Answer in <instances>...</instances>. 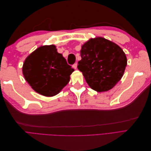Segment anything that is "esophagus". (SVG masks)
<instances>
[{
    "instance_id": "34e87169",
    "label": "esophagus",
    "mask_w": 151,
    "mask_h": 151,
    "mask_svg": "<svg viewBox=\"0 0 151 151\" xmlns=\"http://www.w3.org/2000/svg\"><path fill=\"white\" fill-rule=\"evenodd\" d=\"M72 67L74 68V69H77V63H74V64L72 65Z\"/></svg>"
}]
</instances>
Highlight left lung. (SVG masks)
Returning <instances> with one entry per match:
<instances>
[{
	"label": "left lung",
	"instance_id": "left-lung-1",
	"mask_svg": "<svg viewBox=\"0 0 151 151\" xmlns=\"http://www.w3.org/2000/svg\"><path fill=\"white\" fill-rule=\"evenodd\" d=\"M78 69L90 88L97 92L111 89L124 74L127 59L123 50L111 41L96 37L81 47Z\"/></svg>",
	"mask_w": 151,
	"mask_h": 151
}]
</instances>
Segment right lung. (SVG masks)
Wrapping results in <instances>:
<instances>
[{"label": "right lung", "instance_id": "add662e5", "mask_svg": "<svg viewBox=\"0 0 151 151\" xmlns=\"http://www.w3.org/2000/svg\"><path fill=\"white\" fill-rule=\"evenodd\" d=\"M74 71L54 45L36 48L26 57L22 65L25 80L36 93L47 97L60 93Z\"/></svg>", "mask_w": 151, "mask_h": 151}]
</instances>
